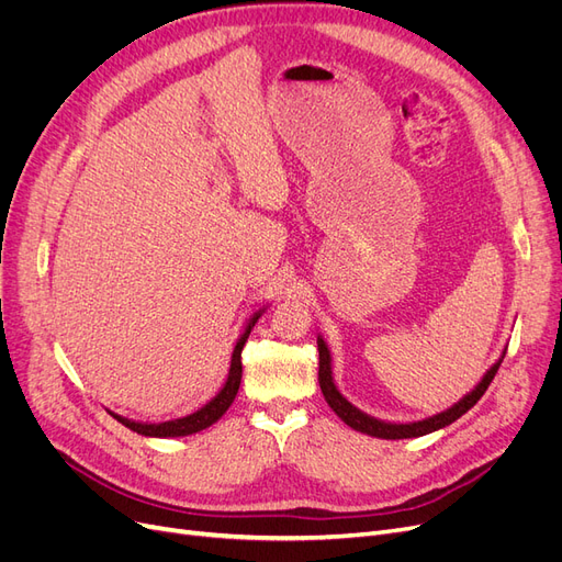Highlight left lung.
<instances>
[{
  "label": "left lung",
  "instance_id": "obj_1",
  "mask_svg": "<svg viewBox=\"0 0 562 562\" xmlns=\"http://www.w3.org/2000/svg\"><path fill=\"white\" fill-rule=\"evenodd\" d=\"M317 349H319V386H322V393L324 398L328 403V407L334 409L338 417L349 426L355 428L363 435H370V438H380V440H407V438H422V435H428L432 430H440L449 424H453L459 417H463V414L476 405V401H480L484 396V391L488 389V384L493 382L497 368H501L503 359H505V351L501 355V359H497L486 372L484 378L476 382V386L472 391H468L465 396L453 403L451 407H447L445 412H438L432 414V417H426V419H419V422H384V419H378V417H370V414H366L363 409H359L357 405H351L340 389L336 386V380H334V370H330V351H328V345L322 336H317Z\"/></svg>",
  "mask_w": 562,
  "mask_h": 562
}]
</instances>
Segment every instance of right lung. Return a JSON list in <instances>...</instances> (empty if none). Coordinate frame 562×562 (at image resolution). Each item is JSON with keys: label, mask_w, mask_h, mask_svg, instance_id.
I'll use <instances>...</instances> for the list:
<instances>
[{"label": "right lung", "mask_w": 562, "mask_h": 562, "mask_svg": "<svg viewBox=\"0 0 562 562\" xmlns=\"http://www.w3.org/2000/svg\"><path fill=\"white\" fill-rule=\"evenodd\" d=\"M266 307H259L257 313L247 319V324L243 326V334L238 336L236 345H234V351H232V366H228V372H226V380L222 384V389L215 393V396L207 401L203 407L194 409L192 414H184V417H178V419H169V422H134V419H127L122 417V414H115L111 412V417L117 419L122 426H127L130 430L138 432V435H145V438H184V435H194L199 430H205L211 428L217 419H222V414L232 407L236 393H238V386H240V378H243V363H240V351L249 338V330H252V326L257 324V319L266 313Z\"/></svg>", "instance_id": "obj_1"}]
</instances>
